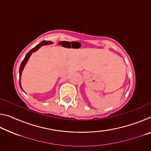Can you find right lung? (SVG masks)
Returning <instances> with one entry per match:
<instances>
[{
  "label": "right lung",
  "mask_w": 151,
  "mask_h": 151,
  "mask_svg": "<svg viewBox=\"0 0 151 151\" xmlns=\"http://www.w3.org/2000/svg\"><path fill=\"white\" fill-rule=\"evenodd\" d=\"M52 42H50V41H46V40H43V41L41 42V43H40V44L37 45V46H36L35 47L32 48V49L30 50L29 51V52L27 53V54L26 55V56H25V57H24V58L23 59V60L22 61L21 64H20V69H19V80H20V83H20V88H21L22 91H23V89L22 88V86H21V83H20V78H21V75H22V70H23L24 66L26 65L27 63L28 62V60H29V58H30V55H32V52H35V51H37L38 49H39V48H40V47H42V46H43V45H48V44H52Z\"/></svg>",
  "instance_id": "1"
}]
</instances>
